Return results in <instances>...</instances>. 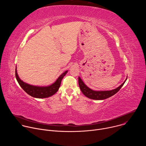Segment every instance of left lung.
Here are the masks:
<instances>
[{"label": "left lung", "mask_w": 146, "mask_h": 146, "mask_svg": "<svg viewBox=\"0 0 146 146\" xmlns=\"http://www.w3.org/2000/svg\"><path fill=\"white\" fill-rule=\"evenodd\" d=\"M127 79L125 80V81ZM125 81L119 87L111 91H93L91 89L89 88L86 84H84V83L83 82V81H82L80 77H78V85L82 94H84L86 96L88 97V98L95 99V100H103V99H105L111 97V96L114 95L117 92H118L119 90L121 88V87L123 86V85L124 84Z\"/></svg>", "instance_id": "1"}]
</instances>
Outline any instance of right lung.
Listing matches in <instances>:
<instances>
[{
    "mask_svg": "<svg viewBox=\"0 0 146 146\" xmlns=\"http://www.w3.org/2000/svg\"><path fill=\"white\" fill-rule=\"evenodd\" d=\"M68 71L62 73L57 79V80L52 84V85L48 87H36L33 86L27 83L23 82L21 80L17 72V69L15 68V77L18 82V84L28 95H31L32 97L37 98H45L50 97L54 94H55L60 86V83L62 78L66 75Z\"/></svg>",
    "mask_w": 146,
    "mask_h": 146,
    "instance_id": "1",
    "label": "right lung"
}]
</instances>
